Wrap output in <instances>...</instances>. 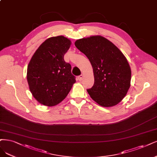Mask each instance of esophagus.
I'll list each match as a JSON object with an SVG mask.
<instances>
[{"mask_svg":"<svg viewBox=\"0 0 157 157\" xmlns=\"http://www.w3.org/2000/svg\"><path fill=\"white\" fill-rule=\"evenodd\" d=\"M77 78H78V80L79 81L82 80V79H83V75H79V76Z\"/></svg>","mask_w":157,"mask_h":157,"instance_id":"esophagus-1","label":"esophagus"}]
</instances>
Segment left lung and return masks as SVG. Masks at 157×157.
Masks as SVG:
<instances>
[{"label":"left lung","instance_id":"obj_1","mask_svg":"<svg viewBox=\"0 0 157 157\" xmlns=\"http://www.w3.org/2000/svg\"><path fill=\"white\" fill-rule=\"evenodd\" d=\"M75 45L93 67L94 84L87 90L90 97L102 106L118 104L130 88L131 78V67L123 54L101 36L78 40Z\"/></svg>","mask_w":157,"mask_h":157}]
</instances>
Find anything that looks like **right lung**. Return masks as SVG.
I'll list each match as a JSON object with an SVG mask.
<instances>
[{"label":"right lung","mask_w":157,"mask_h":157,"mask_svg":"<svg viewBox=\"0 0 157 157\" xmlns=\"http://www.w3.org/2000/svg\"><path fill=\"white\" fill-rule=\"evenodd\" d=\"M71 41L62 36L46 40L37 48L27 67V81L40 103L52 106L66 98L76 82L70 63L63 56Z\"/></svg>","instance_id":"1"}]
</instances>
